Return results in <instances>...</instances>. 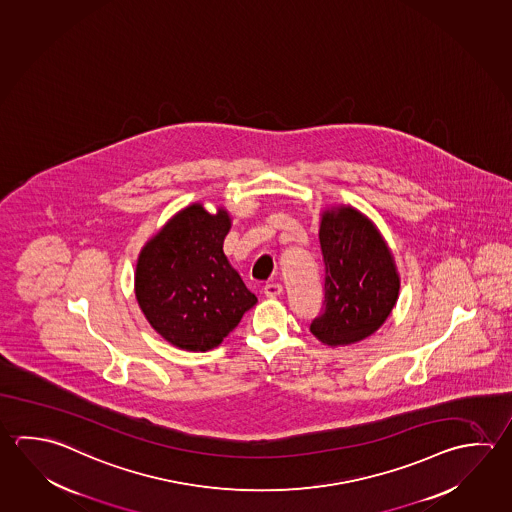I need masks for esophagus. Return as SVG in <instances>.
<instances>
[{"label": "esophagus", "mask_w": 512, "mask_h": 512, "mask_svg": "<svg viewBox=\"0 0 512 512\" xmlns=\"http://www.w3.org/2000/svg\"><path fill=\"white\" fill-rule=\"evenodd\" d=\"M281 292H283V287H281L279 283H267V285L263 287V294H265L267 298H278Z\"/></svg>", "instance_id": "34e87169"}]
</instances>
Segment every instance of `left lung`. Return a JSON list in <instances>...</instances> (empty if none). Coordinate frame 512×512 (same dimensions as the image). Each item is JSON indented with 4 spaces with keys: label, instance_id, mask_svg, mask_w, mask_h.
I'll return each instance as SVG.
<instances>
[{
    "label": "left lung",
    "instance_id": "left-lung-1",
    "mask_svg": "<svg viewBox=\"0 0 512 512\" xmlns=\"http://www.w3.org/2000/svg\"><path fill=\"white\" fill-rule=\"evenodd\" d=\"M319 243L325 308L310 332L328 346L359 343L381 328L399 298L393 254L372 220L352 205L323 213Z\"/></svg>",
    "mask_w": 512,
    "mask_h": 512
}]
</instances>
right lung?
I'll list each match as a JSON object with an SVG mask.
<instances>
[{"label": "right lung", "instance_id": "right-lung-1", "mask_svg": "<svg viewBox=\"0 0 512 512\" xmlns=\"http://www.w3.org/2000/svg\"><path fill=\"white\" fill-rule=\"evenodd\" d=\"M231 216L202 204L175 214L139 254L135 296L168 343L187 352H207L233 332L256 296L223 254Z\"/></svg>", "mask_w": 512, "mask_h": 512}]
</instances>
